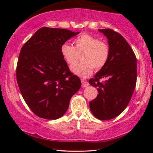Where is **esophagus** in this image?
I'll use <instances>...</instances> for the list:
<instances>
[{
	"label": "esophagus",
	"mask_w": 153,
	"mask_h": 153,
	"mask_svg": "<svg viewBox=\"0 0 153 153\" xmlns=\"http://www.w3.org/2000/svg\"><path fill=\"white\" fill-rule=\"evenodd\" d=\"M81 84H82V87H83V88H85L89 85L88 82L87 80H85V79H81Z\"/></svg>",
	"instance_id": "34e87169"
}]
</instances>
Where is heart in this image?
<instances>
[{"label": "heart", "instance_id": "1", "mask_svg": "<svg viewBox=\"0 0 153 153\" xmlns=\"http://www.w3.org/2000/svg\"><path fill=\"white\" fill-rule=\"evenodd\" d=\"M74 47L64 43L60 47L62 58L69 65H73L82 55V61L71 68L75 74L81 77H87L95 68L100 70L106 65L109 59L111 50L105 41L97 37L83 33L74 39Z\"/></svg>", "mask_w": 153, "mask_h": 153}]
</instances>
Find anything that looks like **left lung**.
Masks as SVG:
<instances>
[{"label": "left lung", "mask_w": 153, "mask_h": 153, "mask_svg": "<svg viewBox=\"0 0 153 153\" xmlns=\"http://www.w3.org/2000/svg\"><path fill=\"white\" fill-rule=\"evenodd\" d=\"M108 39L111 54L108 61L89 83L97 88V97L90 102L92 114L101 120L120 115L130 101L137 83V58L120 34L110 28L99 29ZM101 78L108 80L100 82Z\"/></svg>", "instance_id": "left-lung-1"}]
</instances>
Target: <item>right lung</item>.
I'll return each instance as SVG.
<instances>
[{"label": "right lung", "mask_w": 153, "mask_h": 153, "mask_svg": "<svg viewBox=\"0 0 153 153\" xmlns=\"http://www.w3.org/2000/svg\"><path fill=\"white\" fill-rule=\"evenodd\" d=\"M79 33L43 27L21 49L16 81L27 105L39 118L62 117L81 88L80 79L70 72L60 53L61 46Z\"/></svg>", "instance_id": "add662e5"}]
</instances>
